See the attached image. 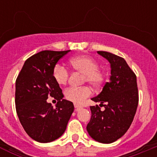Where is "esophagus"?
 <instances>
[{
  "mask_svg": "<svg viewBox=\"0 0 157 157\" xmlns=\"http://www.w3.org/2000/svg\"><path fill=\"white\" fill-rule=\"evenodd\" d=\"M74 106H75V109H82V108H83L82 105H78V104H74Z\"/></svg>",
  "mask_w": 157,
  "mask_h": 157,
  "instance_id": "esophagus-1",
  "label": "esophagus"
}]
</instances>
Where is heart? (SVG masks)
<instances>
[{"instance_id": "1", "label": "heart", "mask_w": 157, "mask_h": 157, "mask_svg": "<svg viewBox=\"0 0 157 157\" xmlns=\"http://www.w3.org/2000/svg\"><path fill=\"white\" fill-rule=\"evenodd\" d=\"M71 67L75 71L83 75L82 82H88L94 88L99 89L103 86L106 75L103 70L100 69L98 61L91 56L80 55L75 56L69 60ZM54 80L58 85L64 86L68 80V71L62 66L56 65L52 71ZM92 94L89 86L80 88H68L64 93L65 98L75 104H82Z\"/></svg>"}]
</instances>
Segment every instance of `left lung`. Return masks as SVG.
Returning a JSON list of instances; mask_svg holds the SVG:
<instances>
[{
  "instance_id": "8db88e82",
  "label": "left lung",
  "mask_w": 157,
  "mask_h": 157,
  "mask_svg": "<svg viewBox=\"0 0 157 157\" xmlns=\"http://www.w3.org/2000/svg\"><path fill=\"white\" fill-rule=\"evenodd\" d=\"M98 53L110 63V81L91 99L100 102L105 110L98 105L90 106L92 115L86 130L95 141L109 144L124 135L132 123L138 105L137 78L123 58L105 51Z\"/></svg>"
}]
</instances>
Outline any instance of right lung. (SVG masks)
Segmentation results:
<instances>
[{"instance_id":"right-lung-1","label":"right lung","mask_w":157,"mask_h":157,"mask_svg":"<svg viewBox=\"0 0 157 157\" xmlns=\"http://www.w3.org/2000/svg\"><path fill=\"white\" fill-rule=\"evenodd\" d=\"M71 50H45L25 61L16 81V109L24 130L41 143L55 141L64 133L74 112L71 101L63 99L62 90L54 80L53 69ZM58 101L56 108L47 102Z\"/></svg>"}]
</instances>
